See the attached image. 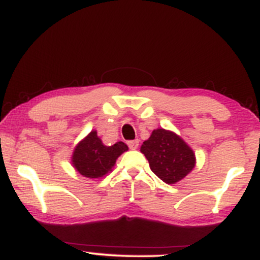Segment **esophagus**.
I'll return each instance as SVG.
<instances>
[{
	"mask_svg": "<svg viewBox=\"0 0 260 260\" xmlns=\"http://www.w3.org/2000/svg\"><path fill=\"white\" fill-rule=\"evenodd\" d=\"M127 145L129 147V149H137L139 145V140L138 139H134V140H128Z\"/></svg>",
	"mask_w": 260,
	"mask_h": 260,
	"instance_id": "1",
	"label": "esophagus"
}]
</instances>
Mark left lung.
Masks as SVG:
<instances>
[{
    "label": "left lung",
    "mask_w": 260,
    "mask_h": 260,
    "mask_svg": "<svg viewBox=\"0 0 260 260\" xmlns=\"http://www.w3.org/2000/svg\"><path fill=\"white\" fill-rule=\"evenodd\" d=\"M140 151L148 159L151 171L169 184L186 177L196 165L192 149L180 137L162 128L153 131Z\"/></svg>",
    "instance_id": "obj_1"
}]
</instances>
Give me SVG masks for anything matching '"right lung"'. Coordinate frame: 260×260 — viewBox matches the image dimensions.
I'll list each match as a JSON object with an SVG mask.
<instances>
[{"mask_svg": "<svg viewBox=\"0 0 260 260\" xmlns=\"http://www.w3.org/2000/svg\"><path fill=\"white\" fill-rule=\"evenodd\" d=\"M128 150L123 142H117L111 147L103 144L95 131L77 145L73 153V165L80 175L88 178H99L109 174L116 159Z\"/></svg>", "mask_w": 260, "mask_h": 260, "instance_id": "right-lung-1", "label": "right lung"}]
</instances>
